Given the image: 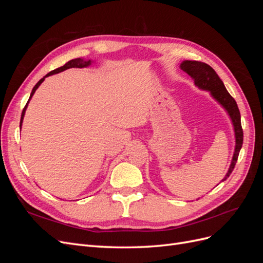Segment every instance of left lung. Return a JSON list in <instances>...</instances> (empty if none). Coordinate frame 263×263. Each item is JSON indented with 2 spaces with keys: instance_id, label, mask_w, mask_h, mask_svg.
Segmentation results:
<instances>
[{
  "instance_id": "obj_1",
  "label": "left lung",
  "mask_w": 263,
  "mask_h": 263,
  "mask_svg": "<svg viewBox=\"0 0 263 263\" xmlns=\"http://www.w3.org/2000/svg\"><path fill=\"white\" fill-rule=\"evenodd\" d=\"M180 68L193 79L196 86H198L202 90L210 91L212 97L227 110L228 115L232 118L235 130L236 146L232 163H230V166L225 178L222 179V181H225L230 176V173L233 172L238 156H239V151L242 147L243 132L241 127L239 108L237 106L235 99L226 90L224 83H222L217 73L215 72V70L211 66H209L208 63H204L201 61L184 60L181 63Z\"/></svg>"
}]
</instances>
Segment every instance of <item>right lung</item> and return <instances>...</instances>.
Instances as JSON below:
<instances>
[{"mask_svg": "<svg viewBox=\"0 0 263 263\" xmlns=\"http://www.w3.org/2000/svg\"><path fill=\"white\" fill-rule=\"evenodd\" d=\"M91 65V60H84V59H81V58H77V59H72V60H70V61H68L65 66H62V67H60V68H57V69H54V70H52V71H50L49 73H47L43 79H41V80H39L37 83H36V85L34 86V89H33V91H31V93H30V97H29V100L31 99V97H33L34 95V93H35V91L38 89V86L41 85L43 82H44V80H45V78H47V77H49V76H52V74H55V73H59V72H62V71H65V70H67V69H70V68H84V67H87V66H90ZM29 100L27 101V103H26V105H25V107H24V109H23V112H22V116H21V123H20V127H22V123H23V118H24V115H25V110H26V108H27V104L29 103Z\"/></svg>", "mask_w": 263, "mask_h": 263, "instance_id": "right-lung-1", "label": "right lung"}]
</instances>
